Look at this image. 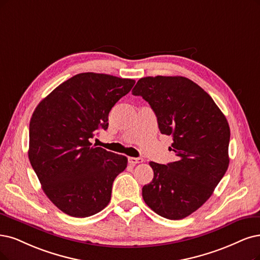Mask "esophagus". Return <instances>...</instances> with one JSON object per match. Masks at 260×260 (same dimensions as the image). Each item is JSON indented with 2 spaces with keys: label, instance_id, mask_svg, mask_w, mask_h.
I'll return each instance as SVG.
<instances>
[{
  "label": "esophagus",
  "instance_id": "obj_1",
  "mask_svg": "<svg viewBox=\"0 0 260 260\" xmlns=\"http://www.w3.org/2000/svg\"><path fill=\"white\" fill-rule=\"evenodd\" d=\"M142 161H143V159L141 157H128V162L133 166L140 164V162H142Z\"/></svg>",
  "mask_w": 260,
  "mask_h": 260
}]
</instances>
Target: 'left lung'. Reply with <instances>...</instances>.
Masks as SVG:
<instances>
[{
    "label": "left lung",
    "mask_w": 260,
    "mask_h": 260,
    "mask_svg": "<svg viewBox=\"0 0 260 260\" xmlns=\"http://www.w3.org/2000/svg\"><path fill=\"white\" fill-rule=\"evenodd\" d=\"M132 92L149 103L160 133L172 136L176 155L167 165L150 161L154 177L142 187L143 200L162 217L184 218L206 203L227 171L228 122L212 98L185 77H145Z\"/></svg>",
    "instance_id": "left-lung-1"
}]
</instances>
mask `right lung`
I'll return each instance as SVG.
<instances>
[{"label":"right lung","instance_id":"right-lung-1","mask_svg":"<svg viewBox=\"0 0 260 260\" xmlns=\"http://www.w3.org/2000/svg\"><path fill=\"white\" fill-rule=\"evenodd\" d=\"M134 84L133 79L82 73L35 108L28 159L47 197L67 215L88 217L108 206L127 157L92 146L90 139L99 128H108L111 108Z\"/></svg>","mask_w":260,"mask_h":260}]
</instances>
